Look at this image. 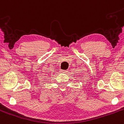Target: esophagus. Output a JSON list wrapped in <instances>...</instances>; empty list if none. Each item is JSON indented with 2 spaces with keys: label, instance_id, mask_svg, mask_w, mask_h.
Segmentation results:
<instances>
[{
  "label": "esophagus",
  "instance_id": "34e87169",
  "mask_svg": "<svg viewBox=\"0 0 124 124\" xmlns=\"http://www.w3.org/2000/svg\"><path fill=\"white\" fill-rule=\"evenodd\" d=\"M60 72H61V73H63V74H66V73H67L68 71L67 70H61Z\"/></svg>",
  "mask_w": 124,
  "mask_h": 124
}]
</instances>
